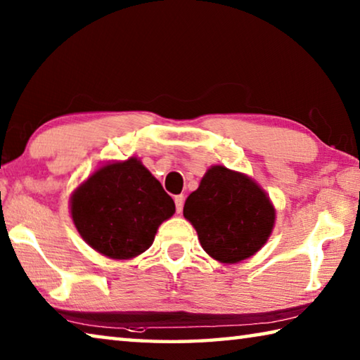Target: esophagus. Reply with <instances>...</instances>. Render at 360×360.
<instances>
[{
    "label": "esophagus",
    "instance_id": "1",
    "mask_svg": "<svg viewBox=\"0 0 360 360\" xmlns=\"http://www.w3.org/2000/svg\"><path fill=\"white\" fill-rule=\"evenodd\" d=\"M174 203H176V211H178V214H181L182 206H184V195H176Z\"/></svg>",
    "mask_w": 360,
    "mask_h": 360
}]
</instances>
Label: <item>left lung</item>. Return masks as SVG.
Here are the masks:
<instances>
[{
    "instance_id": "obj_1",
    "label": "left lung",
    "mask_w": 360,
    "mask_h": 360,
    "mask_svg": "<svg viewBox=\"0 0 360 360\" xmlns=\"http://www.w3.org/2000/svg\"><path fill=\"white\" fill-rule=\"evenodd\" d=\"M275 214L255 181L222 165L206 172L184 205V217L197 230L202 248L222 264H236L257 252L271 235Z\"/></svg>"
}]
</instances>
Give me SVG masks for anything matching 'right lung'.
<instances>
[{
  "label": "right lung",
  "mask_w": 360,
  "mask_h": 360,
  "mask_svg": "<svg viewBox=\"0 0 360 360\" xmlns=\"http://www.w3.org/2000/svg\"><path fill=\"white\" fill-rule=\"evenodd\" d=\"M71 217L84 241L109 259H133L154 243L174 202L136 157L112 162L71 195Z\"/></svg>",
  "instance_id": "add662e5"
}]
</instances>
